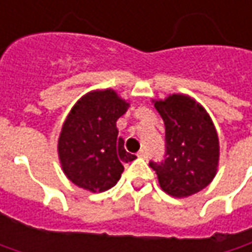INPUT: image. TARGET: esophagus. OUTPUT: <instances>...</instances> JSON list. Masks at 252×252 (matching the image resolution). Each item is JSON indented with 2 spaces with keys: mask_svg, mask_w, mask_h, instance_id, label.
<instances>
[{
  "mask_svg": "<svg viewBox=\"0 0 252 252\" xmlns=\"http://www.w3.org/2000/svg\"><path fill=\"white\" fill-rule=\"evenodd\" d=\"M138 158H141V159H146V158H148V153H146V151L141 149V151L138 152Z\"/></svg>",
  "mask_w": 252,
  "mask_h": 252,
  "instance_id": "1",
  "label": "esophagus"
}]
</instances>
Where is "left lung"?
<instances>
[{
  "mask_svg": "<svg viewBox=\"0 0 252 252\" xmlns=\"http://www.w3.org/2000/svg\"><path fill=\"white\" fill-rule=\"evenodd\" d=\"M166 128V155L151 161L160 188L174 198H187L212 183L219 167V136L208 111L194 97L173 93L152 100Z\"/></svg>",
  "mask_w": 252,
  "mask_h": 252,
  "instance_id": "obj_1",
  "label": "left lung"
}]
</instances>
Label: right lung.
<instances>
[{"instance_id":"add662e5","label":"right lung","mask_w":252,"mask_h":252,"mask_svg":"<svg viewBox=\"0 0 252 252\" xmlns=\"http://www.w3.org/2000/svg\"><path fill=\"white\" fill-rule=\"evenodd\" d=\"M129 103L113 89L88 92L68 113L57 152L69 181L89 192H104L117 184L124 163L136 159L117 138V120Z\"/></svg>"}]
</instances>
